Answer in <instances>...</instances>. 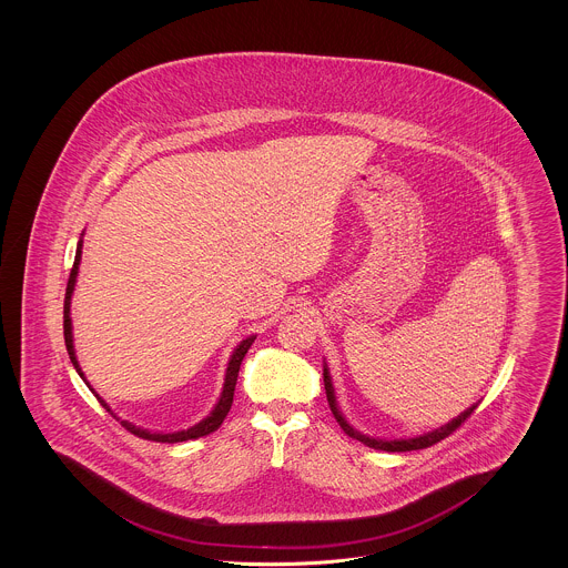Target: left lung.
<instances>
[{
	"mask_svg": "<svg viewBox=\"0 0 568 568\" xmlns=\"http://www.w3.org/2000/svg\"><path fill=\"white\" fill-rule=\"evenodd\" d=\"M324 385L325 396H327V405H329V410H332L334 419H336V422H338V426L343 428V433L347 434V436H352L355 440H359V443H364V445H368V447H373V449H378V452H415V449L433 447L434 443H440V440H443V438H447L449 434L456 433L459 426L470 417V413L479 406L473 405L470 408H466L464 413H459L456 419H452L449 424L440 426L438 430H433V433L422 434V436H415V438L383 440V438H371V436H366V434L357 433L355 428H352V426L347 424V419L343 417V413L338 410V405H336L334 387H332V378H329V373H327V366H324Z\"/></svg>",
	"mask_w": 568,
	"mask_h": 568,
	"instance_id": "8db88e82",
	"label": "left lung"
}]
</instances>
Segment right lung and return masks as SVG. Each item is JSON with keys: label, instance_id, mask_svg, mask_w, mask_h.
<instances>
[{"label": "right lung", "instance_id": "1", "mask_svg": "<svg viewBox=\"0 0 568 568\" xmlns=\"http://www.w3.org/2000/svg\"><path fill=\"white\" fill-rule=\"evenodd\" d=\"M81 248L82 241L79 243V246H77V260H74V266H72V272H70V278H68V287H65V300H63V338H65V349H68V355H70V359H72L77 373L81 375L82 381H87L84 375H82L81 366H79L77 353H74V343H72V320H70V300H72L74 283H77L79 264H81ZM253 341H255V336L244 338L243 343L236 347V352L232 353L219 403H216L213 413H211L206 419H202L200 424H195L190 430H181V433L172 434L146 433V430H140V428H135V426L128 424V422H121V424H123L130 433L135 434V436H142V438L155 440V443H183V440H190V438H200V436L215 433L216 428L223 424L225 415L230 413V408H232V403H234V389H236V381H239V371H241V364H243L244 353L248 352V347L253 345ZM87 385H89V383H87ZM89 389H91V385H89ZM91 392H93V389H91ZM93 394H95V392H93ZM95 396H98V394H95ZM98 400L102 403V406H104L106 410H110L109 405H106L100 396H98Z\"/></svg>", "mask_w": 568, "mask_h": 568}]
</instances>
